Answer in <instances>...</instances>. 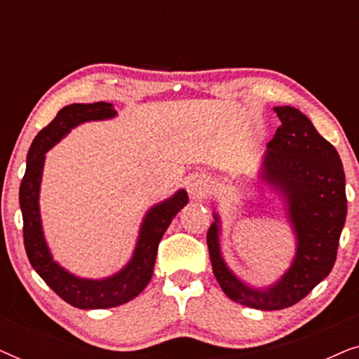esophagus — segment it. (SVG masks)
Here are the masks:
<instances>
[{"label":"esophagus","mask_w":359,"mask_h":359,"mask_svg":"<svg viewBox=\"0 0 359 359\" xmlns=\"http://www.w3.org/2000/svg\"><path fill=\"white\" fill-rule=\"evenodd\" d=\"M186 184H188L189 194L193 196L194 199L204 198L205 188H208V181H205L204 176H201V175L191 176V178H189L188 181H186Z\"/></svg>","instance_id":"34e87169"}]
</instances>
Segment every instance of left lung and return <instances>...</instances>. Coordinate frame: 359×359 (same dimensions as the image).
<instances>
[{"label":"left lung","instance_id":"left-lung-1","mask_svg":"<svg viewBox=\"0 0 359 359\" xmlns=\"http://www.w3.org/2000/svg\"><path fill=\"white\" fill-rule=\"evenodd\" d=\"M281 127L269 140L255 180L281 201L294 237L292 262L266 286L238 278L222 255V219L212 214L208 248L225 296L258 311H279L301 301L330 274L346 219L345 171L340 155L311 119L292 106L273 107Z\"/></svg>","mask_w":359,"mask_h":359}]
</instances>
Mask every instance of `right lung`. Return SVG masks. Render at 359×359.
<instances>
[{
  "mask_svg": "<svg viewBox=\"0 0 359 359\" xmlns=\"http://www.w3.org/2000/svg\"><path fill=\"white\" fill-rule=\"evenodd\" d=\"M117 112L111 102H73L62 107L55 119L39 132L27 154L26 173L19 188V205L24 222V247L32 268L47 286L63 301L78 309H109L132 301L150 283L156 250L175 215L189 203L186 189L151 205L142 219L132 257L119 271L104 278H83L63 268L48 247L41 215V184L47 151L72 129L93 121L114 119Z\"/></svg>",
  "mask_w": 359,
  "mask_h": 359,
  "instance_id": "right-lung-1",
  "label": "right lung"
}]
</instances>
